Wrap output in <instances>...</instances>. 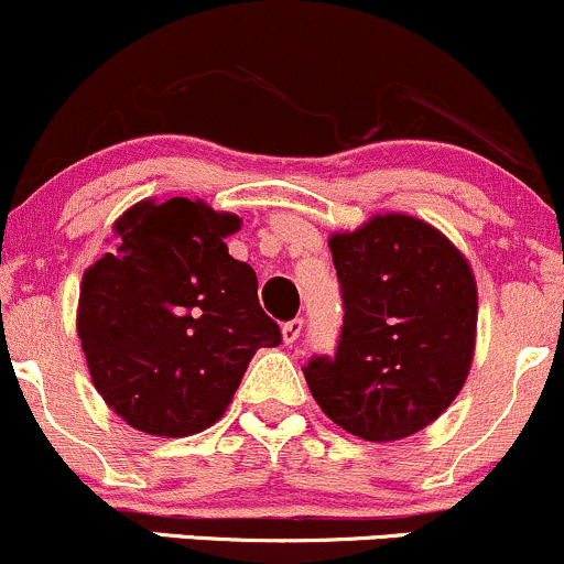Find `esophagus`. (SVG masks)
Listing matches in <instances>:
<instances>
[{"mask_svg":"<svg viewBox=\"0 0 564 564\" xmlns=\"http://www.w3.org/2000/svg\"><path fill=\"white\" fill-rule=\"evenodd\" d=\"M300 334H302V318H294V321H289V324L281 326V337L286 345H294L296 339H300Z\"/></svg>","mask_w":564,"mask_h":564,"instance_id":"esophagus-1","label":"esophagus"}]
</instances>
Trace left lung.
Segmentation results:
<instances>
[{
	"label": "left lung",
	"instance_id": "obj_1",
	"mask_svg": "<svg viewBox=\"0 0 564 564\" xmlns=\"http://www.w3.org/2000/svg\"><path fill=\"white\" fill-rule=\"evenodd\" d=\"M345 324L334 358H313L305 380L339 429L399 442L431 425L471 372L476 278L466 253L410 214H375L332 232Z\"/></svg>",
	"mask_w": 564,
	"mask_h": 564
}]
</instances>
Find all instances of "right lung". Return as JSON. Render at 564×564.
<instances>
[{"label":"right lung","instance_id":"add662e5","mask_svg":"<svg viewBox=\"0 0 564 564\" xmlns=\"http://www.w3.org/2000/svg\"><path fill=\"white\" fill-rule=\"evenodd\" d=\"M111 230L115 249L79 283L77 334L93 386L135 431H206L253 352L281 343L259 307L257 272L227 251L240 219L206 200L147 197Z\"/></svg>","mask_w":564,"mask_h":564}]
</instances>
